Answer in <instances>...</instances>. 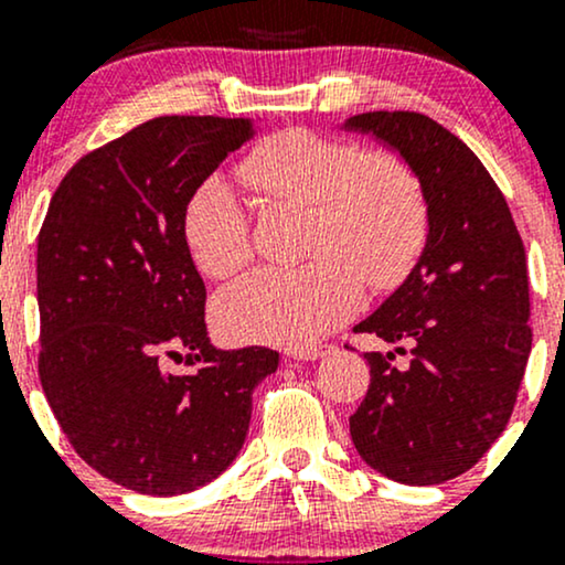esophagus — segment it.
Listing matches in <instances>:
<instances>
[{
    "label": "esophagus",
    "mask_w": 565,
    "mask_h": 565,
    "mask_svg": "<svg viewBox=\"0 0 565 565\" xmlns=\"http://www.w3.org/2000/svg\"><path fill=\"white\" fill-rule=\"evenodd\" d=\"M332 350V345H316V348H302V350H295L291 353V359L295 361H316V359H323V355Z\"/></svg>",
    "instance_id": "obj_1"
}]
</instances>
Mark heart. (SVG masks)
I'll return each mask as SVG.
<instances>
[{
    "label": "heart",
    "instance_id": "heart-1",
    "mask_svg": "<svg viewBox=\"0 0 565 565\" xmlns=\"http://www.w3.org/2000/svg\"><path fill=\"white\" fill-rule=\"evenodd\" d=\"M236 178L268 204L308 206L305 255L316 257L295 270H255L220 295L217 323L238 340L313 345L359 310L364 281L393 287L425 244L423 185L395 153H359L310 129H284L238 161ZM183 242L210 278L249 263V217L231 185L210 178L193 188Z\"/></svg>",
    "mask_w": 565,
    "mask_h": 565
}]
</instances>
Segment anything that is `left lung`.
Masks as SVG:
<instances>
[{"label": "left lung", "mask_w": 565, "mask_h": 565, "mask_svg": "<svg viewBox=\"0 0 565 565\" xmlns=\"http://www.w3.org/2000/svg\"><path fill=\"white\" fill-rule=\"evenodd\" d=\"M342 129L398 153L427 206L417 265L355 327L395 350L364 353L372 382L350 438L391 481H451L502 436L515 406L531 353L526 252L481 159L430 116L369 111ZM406 347L409 364L393 365Z\"/></svg>", "instance_id": "left-lung-1"}]
</instances>
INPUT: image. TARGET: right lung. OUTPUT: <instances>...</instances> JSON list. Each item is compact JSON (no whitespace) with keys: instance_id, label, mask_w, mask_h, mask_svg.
Wrapping results in <instances>:
<instances>
[{"instance_id":"right-lung-1","label":"right lung","mask_w":565,"mask_h":565,"mask_svg":"<svg viewBox=\"0 0 565 565\" xmlns=\"http://www.w3.org/2000/svg\"><path fill=\"white\" fill-rule=\"evenodd\" d=\"M255 138L252 119L159 116L87 153L50 201L36 246L39 380L76 454L138 494L215 481L242 451L270 348L220 350L183 242L193 188ZM186 350L188 375L163 372Z\"/></svg>"}]
</instances>
